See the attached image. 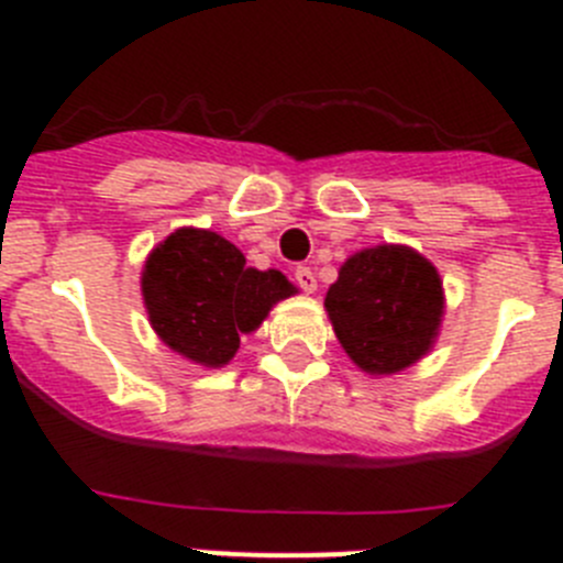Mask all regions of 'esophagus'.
<instances>
[{"label":"esophagus","instance_id":"1","mask_svg":"<svg viewBox=\"0 0 563 563\" xmlns=\"http://www.w3.org/2000/svg\"><path fill=\"white\" fill-rule=\"evenodd\" d=\"M296 285L301 287L305 292H316L318 290V278L310 267H298L296 271Z\"/></svg>","mask_w":563,"mask_h":563}]
</instances>
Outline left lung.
Returning <instances> with one entry per match:
<instances>
[{"label":"left lung","instance_id":"1","mask_svg":"<svg viewBox=\"0 0 563 563\" xmlns=\"http://www.w3.org/2000/svg\"><path fill=\"white\" fill-rule=\"evenodd\" d=\"M338 343L372 377L397 375L434 350L445 316L440 271L409 245L352 253L324 298Z\"/></svg>","mask_w":563,"mask_h":563}]
</instances>
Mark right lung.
<instances>
[{"mask_svg":"<svg viewBox=\"0 0 563 563\" xmlns=\"http://www.w3.org/2000/svg\"><path fill=\"white\" fill-rule=\"evenodd\" d=\"M148 324L168 350L220 369L239 335L256 332L298 287L282 271H256L233 242L206 228H177L152 247L141 273Z\"/></svg>","mask_w":563,"mask_h":563,"instance_id":"right-lung-1","label":"right lung"}]
</instances>
